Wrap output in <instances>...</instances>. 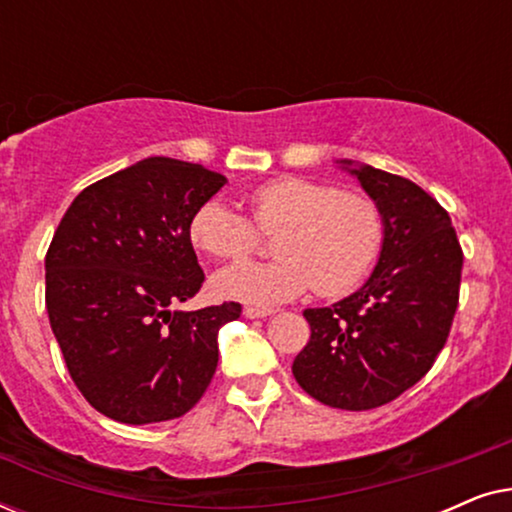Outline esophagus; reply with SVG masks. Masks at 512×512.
<instances>
[{
	"instance_id": "obj_1",
	"label": "esophagus",
	"mask_w": 512,
	"mask_h": 512,
	"mask_svg": "<svg viewBox=\"0 0 512 512\" xmlns=\"http://www.w3.org/2000/svg\"><path fill=\"white\" fill-rule=\"evenodd\" d=\"M272 310H268V307H244V317L247 319H265L270 317Z\"/></svg>"
}]
</instances>
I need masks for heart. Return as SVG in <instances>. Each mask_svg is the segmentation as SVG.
I'll return each mask as SVG.
<instances>
[{
	"instance_id": "heart-1",
	"label": "heart",
	"mask_w": 512,
	"mask_h": 512,
	"mask_svg": "<svg viewBox=\"0 0 512 512\" xmlns=\"http://www.w3.org/2000/svg\"><path fill=\"white\" fill-rule=\"evenodd\" d=\"M258 230L277 233L270 263L240 261L216 270L212 291L249 305H277L312 289L345 296L363 282L382 249L384 223L375 200L303 177L272 179L249 193ZM193 247L214 258H242L256 230L223 198H209L188 223Z\"/></svg>"
}]
</instances>
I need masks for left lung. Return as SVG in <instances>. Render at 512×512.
<instances>
[{
	"label": "left lung",
	"instance_id": "obj_1",
	"mask_svg": "<svg viewBox=\"0 0 512 512\" xmlns=\"http://www.w3.org/2000/svg\"><path fill=\"white\" fill-rule=\"evenodd\" d=\"M335 165L380 207L384 240L361 289L303 312L312 335L291 370L324 405L370 410L422 380L445 347L464 256L450 216L410 179L347 158Z\"/></svg>",
	"mask_w": 512,
	"mask_h": 512
}]
</instances>
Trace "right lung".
<instances>
[{
	"label": "right lung",
	"mask_w": 512,
	"mask_h": 512,
	"mask_svg": "<svg viewBox=\"0 0 512 512\" xmlns=\"http://www.w3.org/2000/svg\"><path fill=\"white\" fill-rule=\"evenodd\" d=\"M207 167L144 158L76 195L46 254V310L67 370L97 412L123 424L186 415L219 363L237 303L172 310L200 291L188 223L226 186Z\"/></svg>",
	"instance_id": "obj_1"
}]
</instances>
